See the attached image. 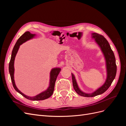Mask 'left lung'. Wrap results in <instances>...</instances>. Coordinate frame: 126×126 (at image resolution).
<instances>
[{"instance_id":"left-lung-1","label":"left lung","mask_w":126,"mask_h":126,"mask_svg":"<svg viewBox=\"0 0 126 126\" xmlns=\"http://www.w3.org/2000/svg\"><path fill=\"white\" fill-rule=\"evenodd\" d=\"M92 37L94 39L97 44L99 46L105 57L107 77V79L104 84L99 88H98L92 94H86L82 92L79 88L75 76L73 74H71L72 84H73V87L75 91L78 94L86 97H94L105 93L111 85L113 80L116 77L117 72L115 57L108 41L104 36L97 33H93Z\"/></svg>"}]
</instances>
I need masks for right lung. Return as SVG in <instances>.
I'll return each mask as SVG.
<instances>
[{
	"mask_svg": "<svg viewBox=\"0 0 126 126\" xmlns=\"http://www.w3.org/2000/svg\"><path fill=\"white\" fill-rule=\"evenodd\" d=\"M35 36V34H32L29 32H26L21 36H20L19 38L18 39L13 49L12 53H11V57L10 62H9V71L10 75L11 81H12V83H13V87L15 88V89L16 90L18 93H19L20 94H21L22 96H23L24 97H25L26 98H27V99H29V100H43L46 99L50 97L52 94L53 93H54L56 79L61 70L60 68H55L51 70L50 72V83H49V86L48 88V89L46 91H44V92L39 94L37 95V96L35 97H32L26 96V95L22 94L20 91H19V90H18L16 85H15L14 77L15 58L18 52L19 48L20 45H21L22 43H25V41L32 38Z\"/></svg>",
	"mask_w": 126,
	"mask_h": 126,
	"instance_id": "1",
	"label": "right lung"
}]
</instances>
